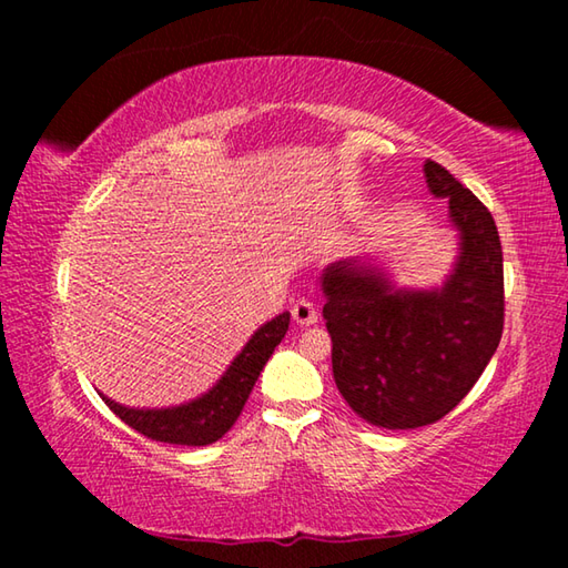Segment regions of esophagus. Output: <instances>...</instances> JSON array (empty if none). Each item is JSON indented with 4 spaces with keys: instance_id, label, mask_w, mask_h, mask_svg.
Segmentation results:
<instances>
[{
    "instance_id": "1",
    "label": "esophagus",
    "mask_w": 568,
    "mask_h": 568,
    "mask_svg": "<svg viewBox=\"0 0 568 568\" xmlns=\"http://www.w3.org/2000/svg\"><path fill=\"white\" fill-rule=\"evenodd\" d=\"M291 315H293V321L297 323V325H313V323H318V311H315V305L311 303V301H295L293 303V311H291Z\"/></svg>"
}]
</instances>
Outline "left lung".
I'll return each mask as SVG.
<instances>
[{"label": "left lung", "mask_w": 568, "mask_h": 568, "mask_svg": "<svg viewBox=\"0 0 568 568\" xmlns=\"http://www.w3.org/2000/svg\"><path fill=\"white\" fill-rule=\"evenodd\" d=\"M428 190L448 200L460 255L440 291H393L378 267L341 261L323 273L333 378L378 428L436 423L468 396L504 333V253L488 207L428 160Z\"/></svg>", "instance_id": "left-lung-1"}]
</instances>
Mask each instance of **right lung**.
Here are the masks:
<instances>
[{
    "instance_id": "1",
    "label": "right lung",
    "mask_w": 568,
    "mask_h": 568,
    "mask_svg": "<svg viewBox=\"0 0 568 568\" xmlns=\"http://www.w3.org/2000/svg\"><path fill=\"white\" fill-rule=\"evenodd\" d=\"M291 313L275 315L263 328H257L253 338L230 363L225 376L220 378L205 396L175 408H128L102 396L114 416L122 418L130 428L145 438L162 440L175 446H207L223 438L243 410L245 400L253 390L263 365L271 358L275 345L285 338Z\"/></svg>"
}]
</instances>
